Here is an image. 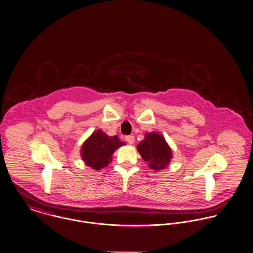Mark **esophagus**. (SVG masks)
<instances>
[{
  "label": "esophagus",
  "mask_w": 253,
  "mask_h": 253,
  "mask_svg": "<svg viewBox=\"0 0 253 253\" xmlns=\"http://www.w3.org/2000/svg\"><path fill=\"white\" fill-rule=\"evenodd\" d=\"M126 141L129 143V144H133L135 142V137L134 136H127L125 138Z\"/></svg>",
  "instance_id": "esophagus-1"
}]
</instances>
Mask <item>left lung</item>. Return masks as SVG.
I'll return each mask as SVG.
<instances>
[{"label": "left lung", "mask_w": 253, "mask_h": 253, "mask_svg": "<svg viewBox=\"0 0 253 253\" xmlns=\"http://www.w3.org/2000/svg\"><path fill=\"white\" fill-rule=\"evenodd\" d=\"M137 149L149 168L161 170L168 167L172 152L164 136L157 132L145 133L144 139L139 142Z\"/></svg>", "instance_id": "left-lung-1"}]
</instances>
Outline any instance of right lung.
Instances as JSON below:
<instances>
[{
  "mask_svg": "<svg viewBox=\"0 0 253 253\" xmlns=\"http://www.w3.org/2000/svg\"><path fill=\"white\" fill-rule=\"evenodd\" d=\"M123 144L117 136L110 137L102 130H98L84 142L81 155L86 166L101 169L112 162L113 152Z\"/></svg>",
  "mask_w": 253,
  "mask_h": 253,
  "instance_id": "1",
  "label": "right lung"
}]
</instances>
